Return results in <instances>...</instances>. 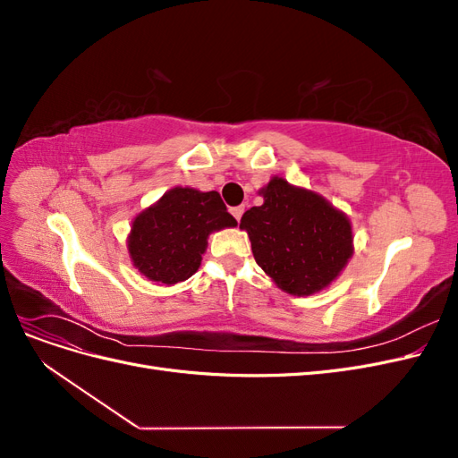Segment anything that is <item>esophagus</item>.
Returning <instances> with one entry per match:
<instances>
[{"label":"esophagus","instance_id":"34e87169","mask_svg":"<svg viewBox=\"0 0 458 458\" xmlns=\"http://www.w3.org/2000/svg\"><path fill=\"white\" fill-rule=\"evenodd\" d=\"M231 214H233L234 219L241 221V217H242V214H244V208H242V206H233V208H231Z\"/></svg>","mask_w":458,"mask_h":458}]
</instances>
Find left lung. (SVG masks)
Here are the masks:
<instances>
[{
    "label": "left lung",
    "instance_id": "8db88e82",
    "mask_svg": "<svg viewBox=\"0 0 458 458\" xmlns=\"http://www.w3.org/2000/svg\"><path fill=\"white\" fill-rule=\"evenodd\" d=\"M259 195L263 204L246 210L241 219L256 263L288 294L321 293L353 254L348 216L317 192L276 175Z\"/></svg>",
    "mask_w": 458,
    "mask_h": 458
}]
</instances>
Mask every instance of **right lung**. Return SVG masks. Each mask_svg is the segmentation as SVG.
<instances>
[{"label":"right lung","mask_w":458,"mask_h":458,"mask_svg":"<svg viewBox=\"0 0 458 458\" xmlns=\"http://www.w3.org/2000/svg\"><path fill=\"white\" fill-rule=\"evenodd\" d=\"M234 225L219 192L174 187L133 219L128 252L148 281L172 286L199 271L208 234Z\"/></svg>","instance_id":"1"}]
</instances>
